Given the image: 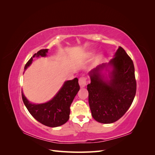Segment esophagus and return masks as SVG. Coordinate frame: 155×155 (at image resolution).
Wrapping results in <instances>:
<instances>
[{"instance_id": "obj_1", "label": "esophagus", "mask_w": 155, "mask_h": 155, "mask_svg": "<svg viewBox=\"0 0 155 155\" xmlns=\"http://www.w3.org/2000/svg\"><path fill=\"white\" fill-rule=\"evenodd\" d=\"M87 83V78L84 76H81L79 79V84L81 87H84L86 85Z\"/></svg>"}]
</instances>
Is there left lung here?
Masks as SVG:
<instances>
[{
	"instance_id": "left-lung-1",
	"label": "left lung",
	"mask_w": 155,
	"mask_h": 155,
	"mask_svg": "<svg viewBox=\"0 0 155 155\" xmlns=\"http://www.w3.org/2000/svg\"><path fill=\"white\" fill-rule=\"evenodd\" d=\"M109 64L113 67L110 81H104L99 71L105 64L89 72L88 103L93 118L100 123L111 124L121 118L129 109L137 92L133 60L120 46Z\"/></svg>"
}]
</instances>
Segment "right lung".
I'll use <instances>...</instances> for the list:
<instances>
[{"label":"right lung","mask_w":155,"mask_h":155,"mask_svg":"<svg viewBox=\"0 0 155 155\" xmlns=\"http://www.w3.org/2000/svg\"><path fill=\"white\" fill-rule=\"evenodd\" d=\"M48 52V49L40 50L26 63L25 67L26 70L32 62L35 56L45 57ZM79 88L78 79L67 81L64 83L63 87L52 100L43 104H31L23 94L22 92V101L34 118L46 126L55 127L64 124L68 120L70 112V105L74 98L77 94Z\"/></svg>","instance_id":"1"}]
</instances>
